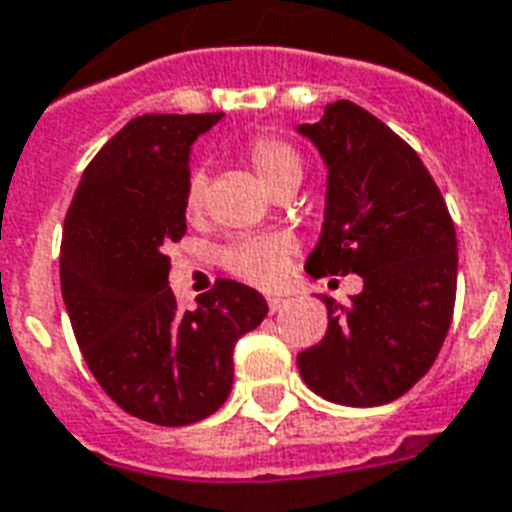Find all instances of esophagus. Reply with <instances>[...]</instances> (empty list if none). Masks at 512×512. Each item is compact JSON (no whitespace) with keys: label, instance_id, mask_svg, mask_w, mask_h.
<instances>
[{"label":"esophagus","instance_id":"34e87169","mask_svg":"<svg viewBox=\"0 0 512 512\" xmlns=\"http://www.w3.org/2000/svg\"><path fill=\"white\" fill-rule=\"evenodd\" d=\"M286 299L284 297H278V294H270L268 297V307H270V313H278L281 307H284Z\"/></svg>","mask_w":512,"mask_h":512}]
</instances>
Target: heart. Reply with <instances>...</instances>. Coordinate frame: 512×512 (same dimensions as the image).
<instances>
[{
	"label": "heart",
	"instance_id": "obj_1",
	"mask_svg": "<svg viewBox=\"0 0 512 512\" xmlns=\"http://www.w3.org/2000/svg\"><path fill=\"white\" fill-rule=\"evenodd\" d=\"M247 160L257 173V178L263 181L265 189H270L278 178L289 176V173H302L299 152L292 144H286L284 139H278V136H257V139H252V144L247 147ZM205 186V173L194 170L189 181H186L184 194V210L189 218L202 213ZM292 252L294 244L286 236H249V239L234 242L223 252V265L247 284L270 289L284 278Z\"/></svg>",
	"mask_w": 512,
	"mask_h": 512
}]
</instances>
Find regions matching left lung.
<instances>
[{
    "label": "left lung",
    "mask_w": 512,
    "mask_h": 512,
    "mask_svg": "<svg viewBox=\"0 0 512 512\" xmlns=\"http://www.w3.org/2000/svg\"><path fill=\"white\" fill-rule=\"evenodd\" d=\"M328 168L313 278H363L328 331L299 352V376L336 405L376 407L413 389L442 350L458 289V239L444 197L410 144L355 102L339 99L297 126Z\"/></svg>",
    "instance_id": "1"
}]
</instances>
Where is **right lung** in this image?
<instances>
[{
    "mask_svg": "<svg viewBox=\"0 0 512 512\" xmlns=\"http://www.w3.org/2000/svg\"><path fill=\"white\" fill-rule=\"evenodd\" d=\"M223 118L141 115L83 170L65 215L62 299L89 371L115 405L157 426L213 415L231 394L234 347L268 302L252 286L218 278L181 310L165 247L186 234L189 152Z\"/></svg>",
    "mask_w": 512,
    "mask_h": 512,
    "instance_id": "1",
    "label": "right lung"
}]
</instances>
